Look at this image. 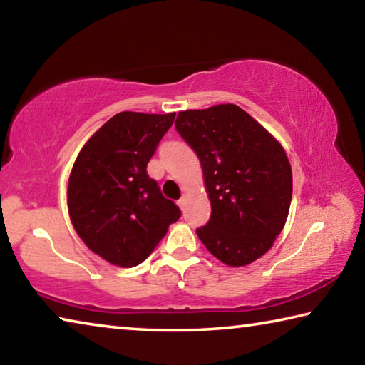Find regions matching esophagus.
<instances>
[{
    "label": "esophagus",
    "mask_w": 365,
    "mask_h": 365,
    "mask_svg": "<svg viewBox=\"0 0 365 365\" xmlns=\"http://www.w3.org/2000/svg\"><path fill=\"white\" fill-rule=\"evenodd\" d=\"M185 202H187V197H180V200H178L177 201V205H178V207H180V209H183L185 207Z\"/></svg>",
    "instance_id": "esophagus-1"
}]
</instances>
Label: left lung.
Instances as JSON below:
<instances>
[{"mask_svg": "<svg viewBox=\"0 0 365 365\" xmlns=\"http://www.w3.org/2000/svg\"><path fill=\"white\" fill-rule=\"evenodd\" d=\"M175 128L200 158L211 200V219L197 237L232 267L256 261L288 217L293 177L285 150L237 104L183 110Z\"/></svg>", "mask_w": 365, "mask_h": 365, "instance_id": "obj_1", "label": "left lung"}]
</instances>
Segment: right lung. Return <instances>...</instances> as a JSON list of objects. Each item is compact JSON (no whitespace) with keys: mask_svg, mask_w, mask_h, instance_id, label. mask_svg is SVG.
<instances>
[{"mask_svg":"<svg viewBox=\"0 0 365 365\" xmlns=\"http://www.w3.org/2000/svg\"><path fill=\"white\" fill-rule=\"evenodd\" d=\"M172 114H115L86 141L67 187L72 225L88 248L108 262H143L170 224L180 217L146 165L174 123Z\"/></svg>","mask_w":365,"mask_h":365,"instance_id":"1","label":"right lung"}]
</instances>
